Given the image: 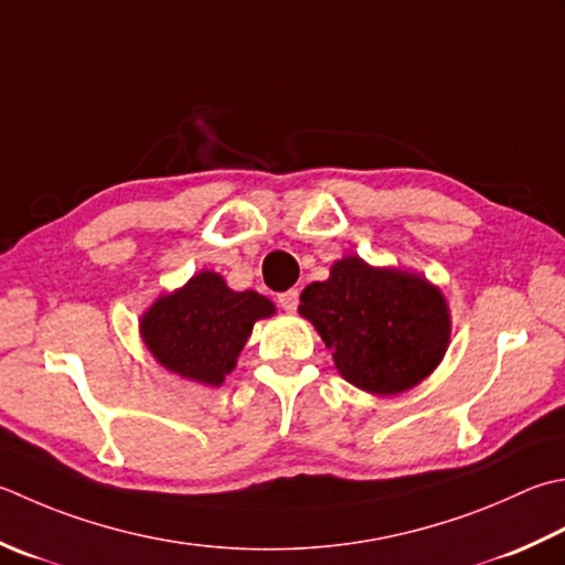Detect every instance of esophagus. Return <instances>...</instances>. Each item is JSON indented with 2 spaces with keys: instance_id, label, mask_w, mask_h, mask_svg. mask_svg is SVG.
Listing matches in <instances>:
<instances>
[{
  "instance_id": "1",
  "label": "esophagus",
  "mask_w": 565,
  "mask_h": 565,
  "mask_svg": "<svg viewBox=\"0 0 565 565\" xmlns=\"http://www.w3.org/2000/svg\"><path fill=\"white\" fill-rule=\"evenodd\" d=\"M279 306L284 308V311L294 313L296 308H298V289H289V291L279 294Z\"/></svg>"
}]
</instances>
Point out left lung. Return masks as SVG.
<instances>
[{
    "label": "left lung",
    "instance_id": "left-lung-1",
    "mask_svg": "<svg viewBox=\"0 0 565 565\" xmlns=\"http://www.w3.org/2000/svg\"><path fill=\"white\" fill-rule=\"evenodd\" d=\"M298 311L333 350L342 377L372 394L412 390L444 358L450 338L438 289L358 257L340 259L330 279L306 286Z\"/></svg>",
    "mask_w": 565,
    "mask_h": 565
}]
</instances>
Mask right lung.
I'll return each mask as SVG.
<instances>
[{
    "label": "right lung",
    "mask_w": 565,
    "mask_h": 565,
    "mask_svg": "<svg viewBox=\"0 0 565 565\" xmlns=\"http://www.w3.org/2000/svg\"><path fill=\"white\" fill-rule=\"evenodd\" d=\"M271 313L264 296L230 291L223 276L203 271L143 313L141 335L166 370L217 386L235 367L254 320Z\"/></svg>",
    "instance_id": "1"
}]
</instances>
